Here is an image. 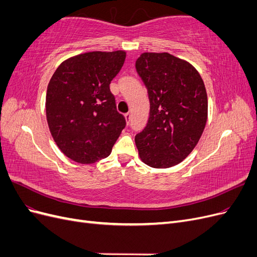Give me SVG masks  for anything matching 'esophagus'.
Here are the masks:
<instances>
[{"instance_id":"34e87169","label":"esophagus","mask_w":257,"mask_h":257,"mask_svg":"<svg viewBox=\"0 0 257 257\" xmlns=\"http://www.w3.org/2000/svg\"><path fill=\"white\" fill-rule=\"evenodd\" d=\"M125 119H126V122H127V124H130V122H131V113H126L125 115Z\"/></svg>"}]
</instances>
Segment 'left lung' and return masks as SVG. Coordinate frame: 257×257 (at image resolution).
I'll return each instance as SVG.
<instances>
[{"label": "left lung", "mask_w": 257, "mask_h": 257, "mask_svg": "<svg viewBox=\"0 0 257 257\" xmlns=\"http://www.w3.org/2000/svg\"><path fill=\"white\" fill-rule=\"evenodd\" d=\"M136 71L150 100L149 120L135 136L139 157L154 168L175 166L193 151L206 126L204 81L188 62L169 53H143Z\"/></svg>", "instance_id": "8db88e82"}]
</instances>
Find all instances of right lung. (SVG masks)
<instances>
[{"label": "right lung", "instance_id": "add662e5", "mask_svg": "<svg viewBox=\"0 0 257 257\" xmlns=\"http://www.w3.org/2000/svg\"><path fill=\"white\" fill-rule=\"evenodd\" d=\"M125 52H87L64 61L49 81L46 114L54 142L67 158L92 164L111 153L125 127L109 84Z\"/></svg>", "mask_w": 257, "mask_h": 257}]
</instances>
